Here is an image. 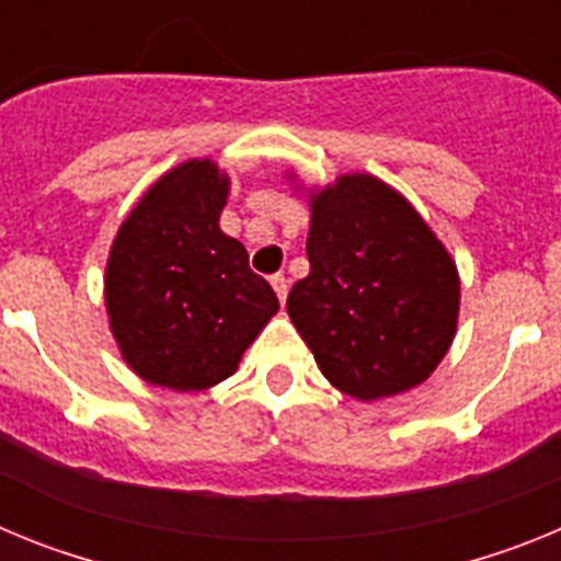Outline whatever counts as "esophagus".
<instances>
[{"label": "esophagus", "mask_w": 561, "mask_h": 561, "mask_svg": "<svg viewBox=\"0 0 561 561\" xmlns=\"http://www.w3.org/2000/svg\"><path fill=\"white\" fill-rule=\"evenodd\" d=\"M272 289H275V295H277V300H280V304H284L286 300V295H289V280H286L284 275H272Z\"/></svg>", "instance_id": "esophagus-1"}]
</instances>
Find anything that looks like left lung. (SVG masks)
<instances>
[{
	"mask_svg": "<svg viewBox=\"0 0 561 561\" xmlns=\"http://www.w3.org/2000/svg\"><path fill=\"white\" fill-rule=\"evenodd\" d=\"M309 275L286 300L325 379L359 401L404 393L447 356L458 329L453 255L399 191L342 173L309 196Z\"/></svg>",
	"mask_w": 561,
	"mask_h": 561,
	"instance_id": "8db88e82",
	"label": "left lung"
}]
</instances>
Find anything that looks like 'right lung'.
Wrapping results in <instances>:
<instances>
[{"instance_id":"add662e5","label":"right lung","mask_w":561,"mask_h":561,"mask_svg":"<svg viewBox=\"0 0 561 561\" xmlns=\"http://www.w3.org/2000/svg\"><path fill=\"white\" fill-rule=\"evenodd\" d=\"M227 193L216 162L187 160L148 187L114 236L108 325L148 385L180 393L219 385L277 311L244 244L221 232Z\"/></svg>"}]
</instances>
